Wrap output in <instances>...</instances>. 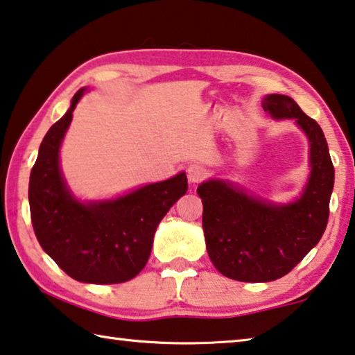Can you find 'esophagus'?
<instances>
[{"label":"esophagus","instance_id":"1","mask_svg":"<svg viewBox=\"0 0 355 355\" xmlns=\"http://www.w3.org/2000/svg\"><path fill=\"white\" fill-rule=\"evenodd\" d=\"M187 172H188L189 183H200L202 180H205L208 177V168L204 164H199V162H193V164H189Z\"/></svg>","mask_w":355,"mask_h":355}]
</instances>
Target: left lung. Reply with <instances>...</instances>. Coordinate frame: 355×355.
<instances>
[{"mask_svg":"<svg viewBox=\"0 0 355 355\" xmlns=\"http://www.w3.org/2000/svg\"><path fill=\"white\" fill-rule=\"evenodd\" d=\"M262 107L277 120H295L309 140L311 172L300 198L275 205L224 180H208L198 188L210 261L224 277L245 283L284 277L318 245L327 227L335 182L327 140L318 123L284 94H268Z\"/></svg>","mask_w":355,"mask_h":355,"instance_id":"left-lung-1","label":"left lung"}]
</instances>
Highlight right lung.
Instances as JSON below:
<instances>
[{
    "label": "right lung",
    "mask_w": 355,
    "mask_h": 355,
    "mask_svg": "<svg viewBox=\"0 0 355 355\" xmlns=\"http://www.w3.org/2000/svg\"><path fill=\"white\" fill-rule=\"evenodd\" d=\"M87 88L78 89L69 110L49 129L31 168V223L39 245L71 278L92 284L132 279L147 263L157 224L187 194L182 172L121 198L78 202L60 171V147L72 112Z\"/></svg>",
    "instance_id": "add662e5"
}]
</instances>
